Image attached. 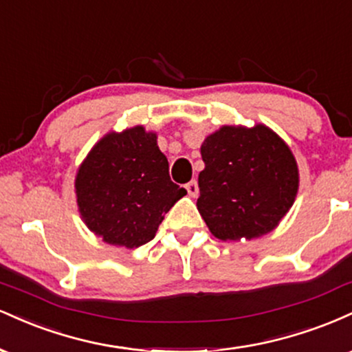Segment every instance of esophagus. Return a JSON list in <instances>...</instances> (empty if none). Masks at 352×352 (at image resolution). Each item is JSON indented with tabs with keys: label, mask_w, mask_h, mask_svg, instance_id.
I'll list each match as a JSON object with an SVG mask.
<instances>
[{
	"label": "esophagus",
	"mask_w": 352,
	"mask_h": 352,
	"mask_svg": "<svg viewBox=\"0 0 352 352\" xmlns=\"http://www.w3.org/2000/svg\"><path fill=\"white\" fill-rule=\"evenodd\" d=\"M185 188H187L188 195L193 197L195 199L197 195H199V184H197V180H190L187 185H185Z\"/></svg>",
	"instance_id": "esophagus-1"
}]
</instances>
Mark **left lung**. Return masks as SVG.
<instances>
[{"mask_svg": "<svg viewBox=\"0 0 352 352\" xmlns=\"http://www.w3.org/2000/svg\"><path fill=\"white\" fill-rule=\"evenodd\" d=\"M197 200L220 240H252L278 227L296 199L300 173L289 147L263 124L223 125L201 144Z\"/></svg>", "mask_w": 352, "mask_h": 352, "instance_id": "left-lung-1", "label": "left lung"}]
</instances>
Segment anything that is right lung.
Here are the masks:
<instances>
[{
    "label": "right lung",
    "instance_id": "right-lung-1",
    "mask_svg": "<svg viewBox=\"0 0 352 352\" xmlns=\"http://www.w3.org/2000/svg\"><path fill=\"white\" fill-rule=\"evenodd\" d=\"M74 187L89 230L125 248L151 241L165 213L187 193L170 180L157 135L142 125L104 135L80 164Z\"/></svg>",
    "mask_w": 352,
    "mask_h": 352
}]
</instances>
